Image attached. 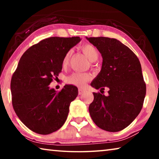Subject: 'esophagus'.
<instances>
[{
    "mask_svg": "<svg viewBox=\"0 0 159 159\" xmlns=\"http://www.w3.org/2000/svg\"><path fill=\"white\" fill-rule=\"evenodd\" d=\"M85 90L83 89V88H79V95H82L83 93H85Z\"/></svg>",
    "mask_w": 159,
    "mask_h": 159,
    "instance_id": "34e87169",
    "label": "esophagus"
}]
</instances>
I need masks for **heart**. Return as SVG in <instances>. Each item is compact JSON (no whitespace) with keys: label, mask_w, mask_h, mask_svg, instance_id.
Returning <instances> with one entry per match:
<instances>
[{"label":"heart","mask_w":159,"mask_h":159,"mask_svg":"<svg viewBox=\"0 0 159 159\" xmlns=\"http://www.w3.org/2000/svg\"><path fill=\"white\" fill-rule=\"evenodd\" d=\"M82 50L90 61H95L99 57L98 50L92 45L86 44L83 45L82 47ZM71 50H69L65 54L62 60L63 65H66L68 64L70 57L71 55ZM90 75L88 73L75 72L66 78V82L69 84L79 86V87H83L85 83L90 79Z\"/></svg>","instance_id":"1"}]
</instances>
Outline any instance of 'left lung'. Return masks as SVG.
Instances as JSON below:
<instances>
[{"label": "left lung", "mask_w": 159, "mask_h": 159, "mask_svg": "<svg viewBox=\"0 0 159 159\" xmlns=\"http://www.w3.org/2000/svg\"><path fill=\"white\" fill-rule=\"evenodd\" d=\"M86 39L102 57L101 71L90 83L95 89L108 88L109 95L93 93L89 106L93 122L102 130L118 132L130 124L140 112L146 84L139 59L130 48L116 39Z\"/></svg>", "instance_id": "8db88e82"}]
</instances>
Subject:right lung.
<instances>
[{"instance_id": "1", "label": "right lung", "mask_w": 159, "mask_h": 159, "mask_svg": "<svg viewBox=\"0 0 159 159\" xmlns=\"http://www.w3.org/2000/svg\"><path fill=\"white\" fill-rule=\"evenodd\" d=\"M79 37H50L23 54L13 74L12 103L20 120L34 133L48 134L65 123L78 88L65 85L60 92L48 85L62 69L65 54L80 41Z\"/></svg>"}]
</instances>
